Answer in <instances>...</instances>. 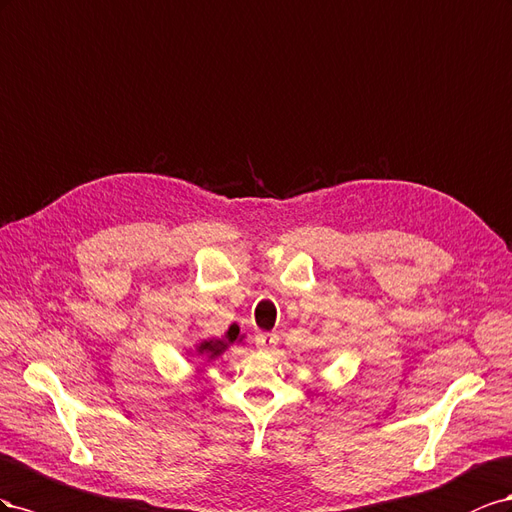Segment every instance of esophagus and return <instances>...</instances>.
Segmentation results:
<instances>
[{"instance_id":"1","label":"esophagus","mask_w":512,"mask_h":512,"mask_svg":"<svg viewBox=\"0 0 512 512\" xmlns=\"http://www.w3.org/2000/svg\"><path fill=\"white\" fill-rule=\"evenodd\" d=\"M255 345L261 349V352H272V349L279 345V334L259 332V334H255Z\"/></svg>"}]
</instances>
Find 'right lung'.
I'll return each instance as SVG.
<instances>
[{
  "label": "right lung",
  "mask_w": 512,
  "mask_h": 512,
  "mask_svg": "<svg viewBox=\"0 0 512 512\" xmlns=\"http://www.w3.org/2000/svg\"><path fill=\"white\" fill-rule=\"evenodd\" d=\"M238 328H231L229 332H227V339H229V343H233L238 339ZM227 347V343H223V341H206V343H201V347H199V352L203 354V352H210L212 356H216V354H221V349H225Z\"/></svg>",
  "instance_id": "right-lung-1"
}]
</instances>
